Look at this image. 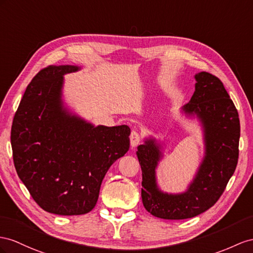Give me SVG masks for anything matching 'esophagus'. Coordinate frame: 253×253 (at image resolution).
<instances>
[{"label":"esophagus","instance_id":"obj_1","mask_svg":"<svg viewBox=\"0 0 253 253\" xmlns=\"http://www.w3.org/2000/svg\"><path fill=\"white\" fill-rule=\"evenodd\" d=\"M140 141H141V137H140V133L135 130H132L130 133V144L131 147H137L140 144Z\"/></svg>","mask_w":253,"mask_h":253}]
</instances>
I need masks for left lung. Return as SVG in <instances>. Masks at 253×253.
Returning <instances> with one entry per match:
<instances>
[{"mask_svg": "<svg viewBox=\"0 0 253 253\" xmlns=\"http://www.w3.org/2000/svg\"><path fill=\"white\" fill-rule=\"evenodd\" d=\"M194 78L196 90L182 111L197 116L202 125L205 155L187 190L161 191L156 178L163 158L160 143L151 137L138 146L142 202L148 212L161 219L192 218L211 209L221 197L237 166L241 125L234 103L216 76L201 71Z\"/></svg>", "mask_w": 253, "mask_h": 253, "instance_id": "1", "label": "left lung"}]
</instances>
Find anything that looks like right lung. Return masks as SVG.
Wrapping results in <instances>:
<instances>
[{
    "label": "right lung",
    "instance_id": "1",
    "mask_svg": "<svg viewBox=\"0 0 253 253\" xmlns=\"http://www.w3.org/2000/svg\"><path fill=\"white\" fill-rule=\"evenodd\" d=\"M79 69H42L25 89L10 133L19 178L43 211L62 216L94 209L109 168L130 144L127 125L95 127L64 107V75Z\"/></svg>",
    "mask_w": 253,
    "mask_h": 253
}]
</instances>
